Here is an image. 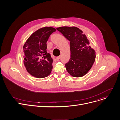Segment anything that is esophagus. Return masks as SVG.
<instances>
[{
	"label": "esophagus",
	"mask_w": 120,
	"mask_h": 120,
	"mask_svg": "<svg viewBox=\"0 0 120 120\" xmlns=\"http://www.w3.org/2000/svg\"><path fill=\"white\" fill-rule=\"evenodd\" d=\"M60 58V56H58V57H57L56 58V60L57 61H58V60H59Z\"/></svg>",
	"instance_id": "1"
}]
</instances>
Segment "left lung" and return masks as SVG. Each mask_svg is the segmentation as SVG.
<instances>
[{"label": "left lung", "mask_w": 120, "mask_h": 120, "mask_svg": "<svg viewBox=\"0 0 120 120\" xmlns=\"http://www.w3.org/2000/svg\"><path fill=\"white\" fill-rule=\"evenodd\" d=\"M56 30L70 41L71 57L66 63L67 71L75 77L87 73L95 60V52L90 45L86 35L75 27H61Z\"/></svg>", "instance_id": "8db88e82"}]
</instances>
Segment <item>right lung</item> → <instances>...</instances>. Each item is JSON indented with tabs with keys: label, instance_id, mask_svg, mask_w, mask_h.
I'll list each match as a JSON object with an SVG mask.
<instances>
[{
	"label": "right lung",
	"instance_id": "1",
	"mask_svg": "<svg viewBox=\"0 0 120 120\" xmlns=\"http://www.w3.org/2000/svg\"><path fill=\"white\" fill-rule=\"evenodd\" d=\"M55 29L44 27L31 34L23 46L24 64L33 76L42 78L49 75L52 68L53 60L47 51V42Z\"/></svg>",
	"mask_w": 120,
	"mask_h": 120
}]
</instances>
